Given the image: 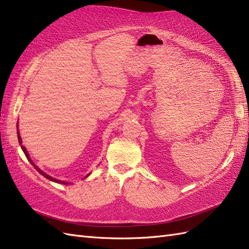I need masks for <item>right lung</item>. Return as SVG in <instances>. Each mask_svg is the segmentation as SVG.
<instances>
[{"label":"right lung","instance_id":"obj_1","mask_svg":"<svg viewBox=\"0 0 249 249\" xmlns=\"http://www.w3.org/2000/svg\"><path fill=\"white\" fill-rule=\"evenodd\" d=\"M18 142L20 143V144H21V138H20V136H19V133H18ZM21 149L22 150H24V153H25V155H26V157H27V159L29 160V162L30 163H31L32 165H33V166L35 167V169L37 170V171H38L39 173H40V175H42L44 178H47L48 179H51V180H53V182H56V183H63V184H66V183H64V182H61V180H59V179H56V178H52V177H50L49 175H47V173L46 172H43L42 170H40L38 167H37L36 166V165L32 162V160L31 159H30V157H29V155H28V153H27V150H26V148L24 147V146H22L21 145Z\"/></svg>","mask_w":249,"mask_h":249}]
</instances>
